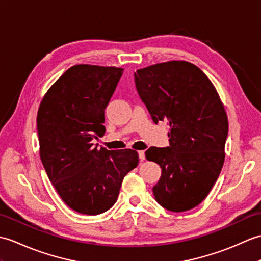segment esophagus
Instances as JSON below:
<instances>
[{"label": "esophagus", "mask_w": 261, "mask_h": 261, "mask_svg": "<svg viewBox=\"0 0 261 261\" xmlns=\"http://www.w3.org/2000/svg\"><path fill=\"white\" fill-rule=\"evenodd\" d=\"M138 156H139L140 162H143V160L146 159V156H145V151H143V150H141V151H138Z\"/></svg>", "instance_id": "esophagus-1"}]
</instances>
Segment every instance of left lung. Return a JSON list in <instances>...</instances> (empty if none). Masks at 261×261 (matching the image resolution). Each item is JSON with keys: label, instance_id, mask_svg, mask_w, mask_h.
I'll return each mask as SVG.
<instances>
[{"label": "left lung", "instance_id": "1", "mask_svg": "<svg viewBox=\"0 0 261 261\" xmlns=\"http://www.w3.org/2000/svg\"><path fill=\"white\" fill-rule=\"evenodd\" d=\"M135 83L154 123L167 121L170 126L169 147L146 151L162 168L154 198L171 212L195 207L224 163L229 123L219 94L201 69L178 60L138 69Z\"/></svg>", "mask_w": 261, "mask_h": 261}]
</instances>
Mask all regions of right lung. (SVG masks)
I'll return each mask as SVG.
<instances>
[{
	"mask_svg": "<svg viewBox=\"0 0 261 261\" xmlns=\"http://www.w3.org/2000/svg\"><path fill=\"white\" fill-rule=\"evenodd\" d=\"M123 69L76 65L43 97L37 115L40 158L59 196L76 212L97 215L118 198L124 176L139 158L131 149L97 148L104 111Z\"/></svg>",
	"mask_w": 261,
	"mask_h": 261,
	"instance_id": "1",
	"label": "right lung"
}]
</instances>
